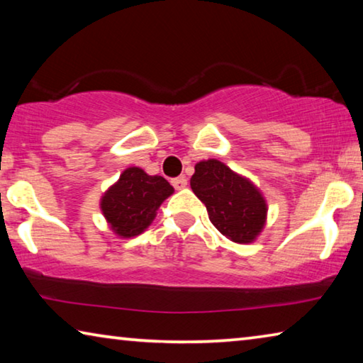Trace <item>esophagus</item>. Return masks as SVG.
Returning a JSON list of instances; mask_svg holds the SVG:
<instances>
[{"label":"esophagus","instance_id":"34e87169","mask_svg":"<svg viewBox=\"0 0 363 363\" xmlns=\"http://www.w3.org/2000/svg\"><path fill=\"white\" fill-rule=\"evenodd\" d=\"M171 184H173V187L176 189V190H181V189H184L187 186V179L184 176H181V177H174L173 181H171Z\"/></svg>","mask_w":363,"mask_h":363}]
</instances>
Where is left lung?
<instances>
[{"instance_id":"left-lung-1","label":"left lung","mask_w":363,"mask_h":363,"mask_svg":"<svg viewBox=\"0 0 363 363\" xmlns=\"http://www.w3.org/2000/svg\"><path fill=\"white\" fill-rule=\"evenodd\" d=\"M190 187L205 203L213 225L232 242L251 243L264 229L267 205L259 189L219 160L196 163Z\"/></svg>"}]
</instances>
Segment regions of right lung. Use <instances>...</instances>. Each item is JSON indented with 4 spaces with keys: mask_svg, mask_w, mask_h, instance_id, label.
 <instances>
[{
    "mask_svg": "<svg viewBox=\"0 0 363 363\" xmlns=\"http://www.w3.org/2000/svg\"><path fill=\"white\" fill-rule=\"evenodd\" d=\"M174 192L162 176H149L138 167L128 168L101 199V210L112 230L123 238L143 233L157 210Z\"/></svg>",
    "mask_w": 363,
    "mask_h": 363,
    "instance_id": "right-lung-1",
    "label": "right lung"
}]
</instances>
